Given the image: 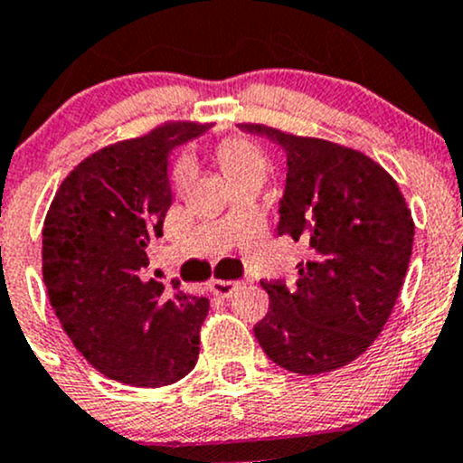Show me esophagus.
Instances as JSON below:
<instances>
[{
    "mask_svg": "<svg viewBox=\"0 0 463 463\" xmlns=\"http://www.w3.org/2000/svg\"><path fill=\"white\" fill-rule=\"evenodd\" d=\"M212 292L221 298H232L241 289V280H212Z\"/></svg>",
    "mask_w": 463,
    "mask_h": 463,
    "instance_id": "esophagus-1",
    "label": "esophagus"
}]
</instances>
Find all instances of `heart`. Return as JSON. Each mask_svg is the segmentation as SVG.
<instances>
[{"label":"heart","mask_w":463,"mask_h":463,"mask_svg":"<svg viewBox=\"0 0 463 463\" xmlns=\"http://www.w3.org/2000/svg\"><path fill=\"white\" fill-rule=\"evenodd\" d=\"M216 160L221 165L222 174L227 175V180L236 187L241 183H263L267 169V158L263 151L250 140H242V137H230V140H222L216 149ZM192 178V162L180 160L175 165L174 180L175 184H187V180Z\"/></svg>","instance_id":"heart-1"}]
</instances>
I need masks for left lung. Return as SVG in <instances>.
<instances>
[{
  "mask_svg": "<svg viewBox=\"0 0 463 463\" xmlns=\"http://www.w3.org/2000/svg\"><path fill=\"white\" fill-rule=\"evenodd\" d=\"M238 128L288 156L276 233L305 242L309 256L292 288L260 283L269 309L254 335L289 373H332L364 354L392 314L412 254L410 209L392 175L359 151L263 125Z\"/></svg>",
  "mask_w": 463,
  "mask_h": 463,
  "instance_id": "left-lung-1",
  "label": "left lung"
}]
</instances>
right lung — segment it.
Instances as JSON below:
<instances>
[{
  "instance_id": "1",
  "label": "right lung",
  "mask_w": 463,
  "mask_h": 463,
  "mask_svg": "<svg viewBox=\"0 0 463 463\" xmlns=\"http://www.w3.org/2000/svg\"><path fill=\"white\" fill-rule=\"evenodd\" d=\"M207 128L174 122L95 151L46 213L42 271L55 317L84 359L120 383L171 385L198 361L209 301L149 279L146 247L174 200L171 151Z\"/></svg>"
}]
</instances>
